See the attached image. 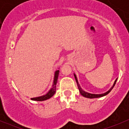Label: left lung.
Returning a JSON list of instances; mask_svg holds the SVG:
<instances>
[{
  "instance_id": "obj_1",
  "label": "left lung",
  "mask_w": 129,
  "mask_h": 129,
  "mask_svg": "<svg viewBox=\"0 0 129 129\" xmlns=\"http://www.w3.org/2000/svg\"><path fill=\"white\" fill-rule=\"evenodd\" d=\"M74 77H75V80H76L78 88H79V92H80V94H81L82 96H84V97H86V98H89V99L99 98V97H103V96H105V95H107L108 93H109V92H110V91H111L112 90L113 88H114V87L115 86V83H116L117 80V79L116 80H115V82H114V84H113L112 87L110 88V89H109V90L107 91V92H105V93H101V94H93V93H88V92H85V91L83 90L82 89V88H81V87H80V85H79V82H78V80H77V77H76V75H75V74H74Z\"/></svg>"
}]
</instances>
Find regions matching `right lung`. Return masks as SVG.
Masks as SVG:
<instances>
[{
  "label": "right lung",
  "mask_w": 129,
  "mask_h": 129,
  "mask_svg": "<svg viewBox=\"0 0 129 129\" xmlns=\"http://www.w3.org/2000/svg\"><path fill=\"white\" fill-rule=\"evenodd\" d=\"M58 74H59V71L57 70L55 72L54 74V82H53V85L52 88L49 90V92L44 95L40 96V97H34V98H32L31 100L32 101H44L45 100H47L51 98L54 94H55V92H56V84L57 82V79H58Z\"/></svg>",
  "instance_id": "obj_1"
}]
</instances>
